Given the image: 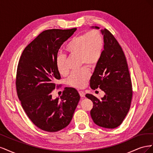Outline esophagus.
I'll list each match as a JSON object with an SVG mask.
<instances>
[{"instance_id":"esophagus-1","label":"esophagus","mask_w":153,"mask_h":153,"mask_svg":"<svg viewBox=\"0 0 153 153\" xmlns=\"http://www.w3.org/2000/svg\"><path fill=\"white\" fill-rule=\"evenodd\" d=\"M79 94L81 97H85V94L84 91H79Z\"/></svg>"}]
</instances>
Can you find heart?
<instances>
[{
	"label": "heart",
	"instance_id": "b5f03b06",
	"mask_svg": "<svg viewBox=\"0 0 153 153\" xmlns=\"http://www.w3.org/2000/svg\"><path fill=\"white\" fill-rule=\"evenodd\" d=\"M103 47L104 40L102 34L98 30L94 29L74 37L66 45L65 51L70 56L79 57L81 66L86 64L89 67H94L101 57ZM66 61V57L64 55L59 54L55 59L57 69L62 75H67L69 71ZM90 76L89 69L85 67L79 71L73 72L68 82L71 86L81 89L86 86Z\"/></svg>",
	"mask_w": 153,
	"mask_h": 153
}]
</instances>
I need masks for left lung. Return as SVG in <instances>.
Instances as JSON below:
<instances>
[{
	"label": "left lung",
	"mask_w": 153,
	"mask_h": 153,
	"mask_svg": "<svg viewBox=\"0 0 153 153\" xmlns=\"http://www.w3.org/2000/svg\"><path fill=\"white\" fill-rule=\"evenodd\" d=\"M91 28L99 29L98 27ZM104 50L90 80L91 89L100 88L105 96L99 100L92 94L85 96L93 103L91 115L94 123L105 128L121 124L130 108L132 85L126 57L121 46L107 29L101 30Z\"/></svg>",
	"instance_id": "left-lung-1"
}]
</instances>
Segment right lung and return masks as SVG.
I'll list each match as a JSON object with an SVG mask.
<instances>
[{
	"instance_id": "right-lung-1",
	"label": "right lung",
	"mask_w": 153,
	"mask_h": 153,
	"mask_svg": "<svg viewBox=\"0 0 153 153\" xmlns=\"http://www.w3.org/2000/svg\"><path fill=\"white\" fill-rule=\"evenodd\" d=\"M76 30L42 32L25 47L18 64V98L30 121L46 131L55 132L66 128L80 98L73 87L65 88L60 100L52 98V91L58 87L55 81L61 79L55 65L58 51Z\"/></svg>"
}]
</instances>
